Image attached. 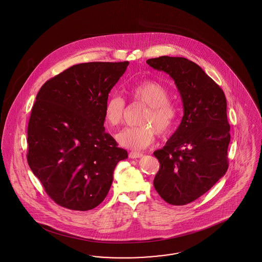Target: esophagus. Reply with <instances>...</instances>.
I'll list each match as a JSON object with an SVG mask.
<instances>
[{
	"mask_svg": "<svg viewBox=\"0 0 262 262\" xmlns=\"http://www.w3.org/2000/svg\"><path fill=\"white\" fill-rule=\"evenodd\" d=\"M128 157L130 159H139V158H142L143 155L141 152H136V151H130Z\"/></svg>",
	"mask_w": 262,
	"mask_h": 262,
	"instance_id": "1",
	"label": "esophagus"
}]
</instances>
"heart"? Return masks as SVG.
<instances>
[{
	"label": "heart",
	"instance_id": "b5f03b06",
	"mask_svg": "<svg viewBox=\"0 0 262 262\" xmlns=\"http://www.w3.org/2000/svg\"><path fill=\"white\" fill-rule=\"evenodd\" d=\"M128 95L134 103L147 106L139 119L138 127H127L116 135L121 146L132 150H142L154 142L156 129L159 135H166L173 129L178 108L169 100L166 88L156 81H144L128 90ZM103 119L112 127L120 126L126 113V103L120 96H111L104 103Z\"/></svg>",
	"mask_w": 262,
	"mask_h": 262
}]
</instances>
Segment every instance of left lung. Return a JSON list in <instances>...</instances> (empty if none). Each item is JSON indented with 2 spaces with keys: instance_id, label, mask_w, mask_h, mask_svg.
I'll use <instances>...</instances> for the list:
<instances>
[{
  "instance_id": "1",
  "label": "left lung",
  "mask_w": 262,
  "mask_h": 262,
  "mask_svg": "<svg viewBox=\"0 0 262 262\" xmlns=\"http://www.w3.org/2000/svg\"><path fill=\"white\" fill-rule=\"evenodd\" d=\"M146 62L174 79L182 97L180 126L162 149L154 151L160 163L154 186L168 204L184 206L209 190L228 170L226 97L214 80L187 58L163 56Z\"/></svg>"
}]
</instances>
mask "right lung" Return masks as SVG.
<instances>
[{"mask_svg": "<svg viewBox=\"0 0 262 262\" xmlns=\"http://www.w3.org/2000/svg\"><path fill=\"white\" fill-rule=\"evenodd\" d=\"M128 61L74 65L46 81L28 126V163L57 205L85 211L106 197L127 151L103 127V110Z\"/></svg>", "mask_w": 262, "mask_h": 262, "instance_id": "1", "label": "right lung"}]
</instances>
